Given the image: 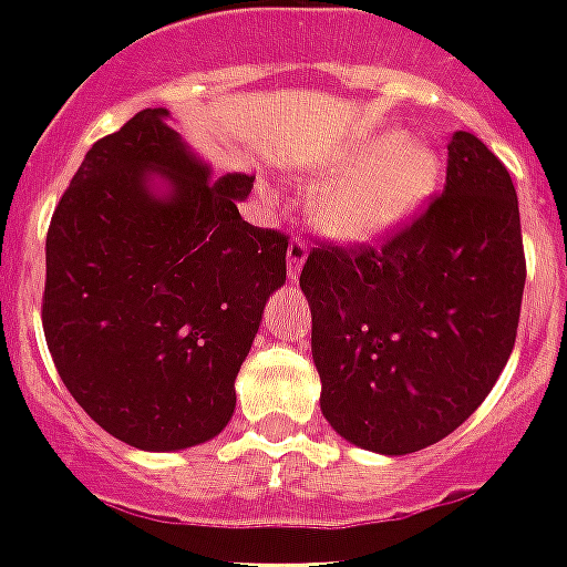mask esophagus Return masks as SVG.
Listing matches in <instances>:
<instances>
[{
  "mask_svg": "<svg viewBox=\"0 0 567 567\" xmlns=\"http://www.w3.org/2000/svg\"><path fill=\"white\" fill-rule=\"evenodd\" d=\"M306 258H309V247H306V240L293 238L288 244V279L297 282V276H300L302 265H306Z\"/></svg>",
  "mask_w": 567,
  "mask_h": 567,
  "instance_id": "esophagus-1",
  "label": "esophagus"
}]
</instances>
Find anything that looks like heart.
Wrapping results in <instances>:
<instances>
[{"mask_svg": "<svg viewBox=\"0 0 567 567\" xmlns=\"http://www.w3.org/2000/svg\"><path fill=\"white\" fill-rule=\"evenodd\" d=\"M344 173L318 190L311 214L323 231L347 244H373L403 229L441 185V155L396 128L373 132L338 155Z\"/></svg>", "mask_w": 567, "mask_h": 567, "instance_id": "1", "label": "heart"}]
</instances>
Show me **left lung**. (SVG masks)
<instances>
[{
	"instance_id": "1",
	"label": "left lung",
	"mask_w": 567,
	"mask_h": 567,
	"mask_svg": "<svg viewBox=\"0 0 567 567\" xmlns=\"http://www.w3.org/2000/svg\"><path fill=\"white\" fill-rule=\"evenodd\" d=\"M447 185L385 247L311 249L320 412L355 447L405 456L447 439L506 368L524 297L518 196L471 132L447 144Z\"/></svg>"
}]
</instances>
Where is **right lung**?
<instances>
[{
	"instance_id": "obj_1",
	"label": "right lung",
	"mask_w": 567,
	"mask_h": 567,
	"mask_svg": "<svg viewBox=\"0 0 567 567\" xmlns=\"http://www.w3.org/2000/svg\"><path fill=\"white\" fill-rule=\"evenodd\" d=\"M144 109L84 155L47 235L43 332L73 400L114 439L176 453L220 435L235 379L285 285L288 238L249 226L252 176Z\"/></svg>"
}]
</instances>
